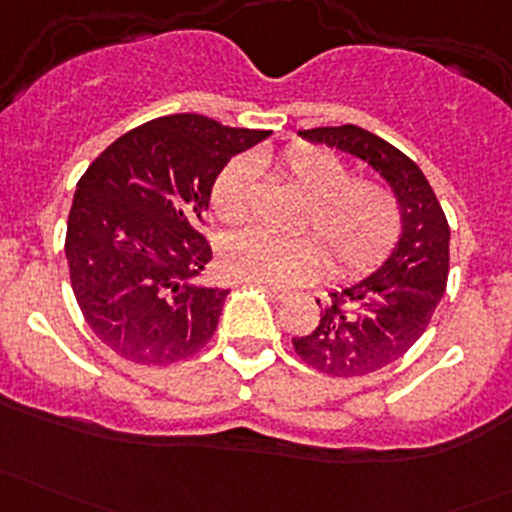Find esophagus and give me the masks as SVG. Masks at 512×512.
<instances>
[{
  "instance_id": "1",
  "label": "esophagus",
  "mask_w": 512,
  "mask_h": 512,
  "mask_svg": "<svg viewBox=\"0 0 512 512\" xmlns=\"http://www.w3.org/2000/svg\"><path fill=\"white\" fill-rule=\"evenodd\" d=\"M267 289H270V294L277 299V302H287V299L292 297V289L285 287V285H272V282H270Z\"/></svg>"
}]
</instances>
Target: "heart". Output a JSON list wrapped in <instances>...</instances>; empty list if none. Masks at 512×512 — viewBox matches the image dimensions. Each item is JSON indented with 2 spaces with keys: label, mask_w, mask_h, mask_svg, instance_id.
Segmentation results:
<instances>
[{
  "label": "heart",
  "mask_w": 512,
  "mask_h": 512,
  "mask_svg": "<svg viewBox=\"0 0 512 512\" xmlns=\"http://www.w3.org/2000/svg\"><path fill=\"white\" fill-rule=\"evenodd\" d=\"M277 165L312 198L307 223L332 247L334 270L361 272L389 252L399 235L401 213L384 185L352 180L347 160L309 143L289 146ZM252 175V163L245 158L232 160L218 175L210 205L223 223L245 220ZM220 262L227 275L240 280L297 285L327 267V247L314 235L277 237L260 227H245L220 242Z\"/></svg>",
  "instance_id": "heart-1"
}]
</instances>
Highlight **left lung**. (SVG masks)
<instances>
[{
  "label": "left lung",
  "instance_id": "left-lung-1",
  "mask_svg": "<svg viewBox=\"0 0 512 512\" xmlns=\"http://www.w3.org/2000/svg\"><path fill=\"white\" fill-rule=\"evenodd\" d=\"M299 136L369 163L399 205L401 235L391 255L364 280L317 299L319 324L292 339L299 359L322 374H371L401 359L426 332L448 282V220L421 168L384 138L352 123Z\"/></svg>",
  "mask_w": 512,
  "mask_h": 512
}]
</instances>
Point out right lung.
<instances>
[{
    "mask_svg": "<svg viewBox=\"0 0 512 512\" xmlns=\"http://www.w3.org/2000/svg\"><path fill=\"white\" fill-rule=\"evenodd\" d=\"M270 131L175 113L133 128L89 165L66 225L71 287L94 334L136 364H173L210 342L230 289L203 282L200 223L227 160Z\"/></svg>",
    "mask_w": 512,
    "mask_h": 512,
    "instance_id": "obj_1",
    "label": "right lung"
}]
</instances>
